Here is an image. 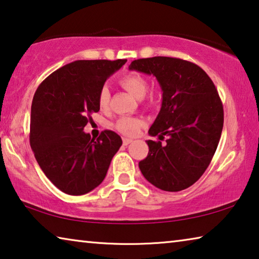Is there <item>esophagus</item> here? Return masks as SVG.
I'll return each mask as SVG.
<instances>
[{
	"mask_svg": "<svg viewBox=\"0 0 259 259\" xmlns=\"http://www.w3.org/2000/svg\"><path fill=\"white\" fill-rule=\"evenodd\" d=\"M130 143H133V139H130V138H123V145H129Z\"/></svg>",
	"mask_w": 259,
	"mask_h": 259,
	"instance_id": "obj_1",
	"label": "esophagus"
}]
</instances>
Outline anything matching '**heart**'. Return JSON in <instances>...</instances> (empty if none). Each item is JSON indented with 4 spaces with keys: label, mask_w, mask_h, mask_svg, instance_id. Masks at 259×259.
<instances>
[{
    "label": "heart",
    "mask_w": 259,
    "mask_h": 259,
    "mask_svg": "<svg viewBox=\"0 0 259 259\" xmlns=\"http://www.w3.org/2000/svg\"><path fill=\"white\" fill-rule=\"evenodd\" d=\"M118 83L123 89L126 90L130 94H133L135 98L141 99L147 92V80L144 77L136 72L125 73V75L118 78ZM110 100V92L107 86H102L98 94V104L101 109H107L109 106ZM143 121L136 117L124 116L118 118L115 123V128H116L121 134L125 136H135L138 134L139 129L142 128Z\"/></svg>",
    "instance_id": "b5f03b06"
}]
</instances>
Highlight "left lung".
Masks as SVG:
<instances>
[{
    "mask_svg": "<svg viewBox=\"0 0 259 259\" xmlns=\"http://www.w3.org/2000/svg\"><path fill=\"white\" fill-rule=\"evenodd\" d=\"M130 70L153 75L162 91L161 108L149 130V154L139 169L165 191H181L204 174L218 147L224 108L211 78L195 63L176 57L135 60Z\"/></svg>",
    "mask_w": 259,
    "mask_h": 259,
    "instance_id": "1",
    "label": "left lung"
}]
</instances>
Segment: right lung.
Listing matches in <instances>:
<instances>
[{
  "mask_svg": "<svg viewBox=\"0 0 259 259\" xmlns=\"http://www.w3.org/2000/svg\"><path fill=\"white\" fill-rule=\"evenodd\" d=\"M126 60H79L57 69L39 85L31 107L30 144L45 175L68 195L88 194L104 181L122 139L112 130L84 133L99 112L98 94Z\"/></svg>",
  "mask_w": 259,
  "mask_h": 259,
  "instance_id": "obj_1",
  "label": "right lung"
}]
</instances>
